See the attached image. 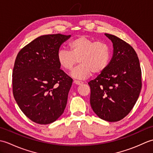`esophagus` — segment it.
Masks as SVG:
<instances>
[{
    "label": "esophagus",
    "instance_id": "34e87169",
    "mask_svg": "<svg viewBox=\"0 0 153 153\" xmlns=\"http://www.w3.org/2000/svg\"><path fill=\"white\" fill-rule=\"evenodd\" d=\"M74 83L76 84V85H82V84H83V82H79V81H77V80H74Z\"/></svg>",
    "mask_w": 153,
    "mask_h": 153
}]
</instances>
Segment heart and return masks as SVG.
<instances>
[{"instance_id": "heart-1", "label": "heart", "mask_w": 153, "mask_h": 153, "mask_svg": "<svg viewBox=\"0 0 153 153\" xmlns=\"http://www.w3.org/2000/svg\"><path fill=\"white\" fill-rule=\"evenodd\" d=\"M69 48L70 51L65 49L58 51L57 61L64 70H70L79 60L80 65L70 73L74 78L84 79L92 73L100 74L108 66L111 52L105 42H95L82 35L70 41Z\"/></svg>"}]
</instances>
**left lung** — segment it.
Segmentation results:
<instances>
[{"mask_svg":"<svg viewBox=\"0 0 153 153\" xmlns=\"http://www.w3.org/2000/svg\"><path fill=\"white\" fill-rule=\"evenodd\" d=\"M112 41V57L108 67L88 83L90 104L100 119L118 122L130 112L141 89V70L137 54L128 43L115 35L105 34Z\"/></svg>","mask_w":153,"mask_h":153,"instance_id":"8db88e82","label":"left lung"}]
</instances>
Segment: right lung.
I'll use <instances>...</instances> for the list:
<instances>
[{
    "label": "right lung",
    "mask_w": 153,
    "mask_h": 153,
    "mask_svg": "<svg viewBox=\"0 0 153 153\" xmlns=\"http://www.w3.org/2000/svg\"><path fill=\"white\" fill-rule=\"evenodd\" d=\"M71 35H45L22 48L12 73L14 97L23 113L39 124L62 114L72 79L60 70L57 53Z\"/></svg>",
    "instance_id": "add662e5"
}]
</instances>
